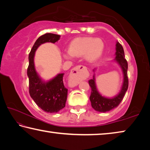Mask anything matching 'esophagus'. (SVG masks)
Wrapping results in <instances>:
<instances>
[{
    "instance_id": "obj_1",
    "label": "esophagus",
    "mask_w": 150,
    "mask_h": 150,
    "mask_svg": "<svg viewBox=\"0 0 150 150\" xmlns=\"http://www.w3.org/2000/svg\"><path fill=\"white\" fill-rule=\"evenodd\" d=\"M87 67L83 65H78L71 69L70 73L69 83L71 87H75L79 83L84 76L85 73L87 71Z\"/></svg>"
}]
</instances>
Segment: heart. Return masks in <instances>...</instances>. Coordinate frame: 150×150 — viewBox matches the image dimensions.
Wrapping results in <instances>:
<instances>
[{
    "label": "heart",
    "mask_w": 150,
    "mask_h": 150,
    "mask_svg": "<svg viewBox=\"0 0 150 150\" xmlns=\"http://www.w3.org/2000/svg\"><path fill=\"white\" fill-rule=\"evenodd\" d=\"M104 43L99 38L91 37L77 38L71 42L69 50L63 52V57L69 59L73 57L85 55L86 59L90 62H95L103 54Z\"/></svg>",
    "instance_id": "obj_1"
}]
</instances>
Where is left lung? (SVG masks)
<instances>
[{"label": "left lung", "mask_w": 150, "mask_h": 150, "mask_svg": "<svg viewBox=\"0 0 150 150\" xmlns=\"http://www.w3.org/2000/svg\"><path fill=\"white\" fill-rule=\"evenodd\" d=\"M116 57L115 60L120 66L123 72L124 81L122 86L121 90L117 95L113 98H106L100 95L96 88L95 76H93V79L88 81L91 88V93L89 99L91 103L93 108L98 112H106L112 110L120 105L122 100L126 92L128 87V78L127 71H128V63L125 59L124 49L122 45L119 42H116Z\"/></svg>", "instance_id": "left-lung-1"}]
</instances>
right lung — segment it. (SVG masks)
Wrapping results in <instances>:
<instances>
[{"instance_id": "right-lung-1", "label": "right lung", "mask_w": 150, "mask_h": 150, "mask_svg": "<svg viewBox=\"0 0 150 150\" xmlns=\"http://www.w3.org/2000/svg\"><path fill=\"white\" fill-rule=\"evenodd\" d=\"M60 35L47 33L41 35L34 43L29 54V65L27 75L29 79V93L35 104L47 113H56L65 106L67 88L63 84V75L59 73L49 81L45 82L38 74L34 66L35 52L40 45L46 42L55 43Z\"/></svg>"}]
</instances>
